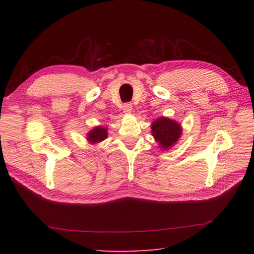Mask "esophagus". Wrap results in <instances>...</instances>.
I'll return each mask as SVG.
<instances>
[{
    "instance_id": "1",
    "label": "esophagus",
    "mask_w": 254,
    "mask_h": 254,
    "mask_svg": "<svg viewBox=\"0 0 254 254\" xmlns=\"http://www.w3.org/2000/svg\"><path fill=\"white\" fill-rule=\"evenodd\" d=\"M131 111H132V105L131 104H126L123 106V112L124 113H131Z\"/></svg>"
}]
</instances>
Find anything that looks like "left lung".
Here are the masks:
<instances>
[{"label":"left lung","instance_id":"8db88e82","mask_svg":"<svg viewBox=\"0 0 254 254\" xmlns=\"http://www.w3.org/2000/svg\"><path fill=\"white\" fill-rule=\"evenodd\" d=\"M182 133L181 126L169 118L160 117L152 123V134L159 147L169 149L178 142Z\"/></svg>","mask_w":254,"mask_h":254}]
</instances>
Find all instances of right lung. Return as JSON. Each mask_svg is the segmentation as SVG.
Returning a JSON list of instances; mask_svg holds the SVG:
<instances>
[{"mask_svg":"<svg viewBox=\"0 0 254 254\" xmlns=\"http://www.w3.org/2000/svg\"><path fill=\"white\" fill-rule=\"evenodd\" d=\"M108 136V130L105 127H96L87 134V141L90 144H97L104 141Z\"/></svg>","mask_w":254,"mask_h":254,"instance_id":"add662e5","label":"right lung"}]
</instances>
